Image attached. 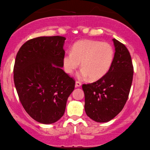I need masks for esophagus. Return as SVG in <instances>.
I'll return each instance as SVG.
<instances>
[{
  "mask_svg": "<svg viewBox=\"0 0 150 150\" xmlns=\"http://www.w3.org/2000/svg\"><path fill=\"white\" fill-rule=\"evenodd\" d=\"M81 86V83L79 81H76L75 82V87H79Z\"/></svg>",
  "mask_w": 150,
  "mask_h": 150,
  "instance_id": "obj_1",
  "label": "esophagus"
}]
</instances>
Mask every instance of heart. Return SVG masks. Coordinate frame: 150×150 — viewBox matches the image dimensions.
<instances>
[{"instance_id": "heart-1", "label": "heart", "mask_w": 150, "mask_h": 150, "mask_svg": "<svg viewBox=\"0 0 150 150\" xmlns=\"http://www.w3.org/2000/svg\"><path fill=\"white\" fill-rule=\"evenodd\" d=\"M115 50L107 42L83 40L75 42L71 52H66L63 57L65 71L72 74L79 63L82 70L79 73L80 79L88 77L91 81L102 78L112 65Z\"/></svg>"}]
</instances>
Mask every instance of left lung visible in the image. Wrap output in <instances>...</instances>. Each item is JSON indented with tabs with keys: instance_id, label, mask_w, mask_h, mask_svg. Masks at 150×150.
<instances>
[{
	"instance_id": "obj_1",
	"label": "left lung",
	"mask_w": 150,
	"mask_h": 150,
	"mask_svg": "<svg viewBox=\"0 0 150 150\" xmlns=\"http://www.w3.org/2000/svg\"><path fill=\"white\" fill-rule=\"evenodd\" d=\"M112 40L115 54L110 69L95 82L82 85L85 112L98 122L110 121L120 112L128 100L133 79L130 52L122 43Z\"/></svg>"
}]
</instances>
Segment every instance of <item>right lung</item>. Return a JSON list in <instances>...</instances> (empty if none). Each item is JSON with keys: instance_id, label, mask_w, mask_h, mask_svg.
<instances>
[{"instance_id": "add662e5", "label": "right lung", "mask_w": 150, "mask_h": 150, "mask_svg": "<svg viewBox=\"0 0 150 150\" xmlns=\"http://www.w3.org/2000/svg\"><path fill=\"white\" fill-rule=\"evenodd\" d=\"M65 40L60 35L29 40L15 59L14 82L20 101L26 112L40 123L59 120L75 88L74 79L62 69Z\"/></svg>"}]
</instances>
